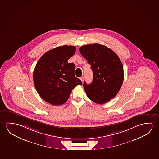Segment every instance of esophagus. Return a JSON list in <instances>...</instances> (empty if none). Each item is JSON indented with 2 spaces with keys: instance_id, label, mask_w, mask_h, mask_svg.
Returning a JSON list of instances; mask_svg holds the SVG:
<instances>
[{
  "instance_id": "obj_1",
  "label": "esophagus",
  "mask_w": 159,
  "mask_h": 159,
  "mask_svg": "<svg viewBox=\"0 0 159 159\" xmlns=\"http://www.w3.org/2000/svg\"><path fill=\"white\" fill-rule=\"evenodd\" d=\"M80 80L83 83L84 80V78L83 76H82V77H81Z\"/></svg>"
}]
</instances>
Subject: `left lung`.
Masks as SVG:
<instances>
[{
	"mask_svg": "<svg viewBox=\"0 0 159 159\" xmlns=\"http://www.w3.org/2000/svg\"><path fill=\"white\" fill-rule=\"evenodd\" d=\"M80 52L90 64L93 74L90 84L84 83L86 95L98 104L107 102L117 94L124 79L120 58L107 47L98 43L83 46Z\"/></svg>",
	"mask_w": 159,
	"mask_h": 159,
	"instance_id": "obj_1",
	"label": "left lung"
}]
</instances>
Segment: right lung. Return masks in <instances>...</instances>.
Wrapping results in <instances>:
<instances>
[{
    "label": "right lung",
    "instance_id": "obj_1",
    "mask_svg": "<svg viewBox=\"0 0 159 159\" xmlns=\"http://www.w3.org/2000/svg\"><path fill=\"white\" fill-rule=\"evenodd\" d=\"M75 51V46L58 47L47 52L37 63L33 74L34 86L42 99L50 104L66 102L72 90L82 84L75 76V64L68 62Z\"/></svg>",
    "mask_w": 159,
    "mask_h": 159
}]
</instances>
